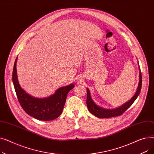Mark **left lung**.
Instances as JSON below:
<instances>
[{
  "instance_id": "obj_1",
  "label": "left lung",
  "mask_w": 154,
  "mask_h": 154,
  "mask_svg": "<svg viewBox=\"0 0 154 154\" xmlns=\"http://www.w3.org/2000/svg\"><path fill=\"white\" fill-rule=\"evenodd\" d=\"M139 68V82L138 84V87L137 88V91L134 95L131 98V99L129 100L128 102L124 103L122 106H121L117 108L114 109H104L100 106H99L97 104H96L94 101L93 100L90 90L87 88V106L88 108V111H89L94 116L97 117L98 118H110V117H117L119 116L122 115L123 113L130 107L136 99L138 97L139 95L140 94L141 87H142V74L140 72V69L139 67V64L138 62Z\"/></svg>"
}]
</instances>
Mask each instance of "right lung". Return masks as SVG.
I'll list each match as a JSON object with an SVG mask.
<instances>
[{
	"mask_svg": "<svg viewBox=\"0 0 154 154\" xmlns=\"http://www.w3.org/2000/svg\"><path fill=\"white\" fill-rule=\"evenodd\" d=\"M15 60L12 73V82L21 107L27 114L37 120L48 121L59 117L63 109L67 95L74 87V84L59 88L55 92L45 98H37L27 93L19 84Z\"/></svg>",
	"mask_w": 154,
	"mask_h": 154,
	"instance_id": "add662e5",
	"label": "right lung"
}]
</instances>
